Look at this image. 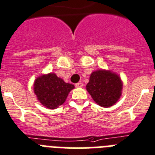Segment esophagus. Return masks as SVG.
I'll list each match as a JSON object with an SVG mask.
<instances>
[{"mask_svg": "<svg viewBox=\"0 0 155 155\" xmlns=\"http://www.w3.org/2000/svg\"><path fill=\"white\" fill-rule=\"evenodd\" d=\"M76 87H78V88H79V87H83V83H77L76 84Z\"/></svg>", "mask_w": 155, "mask_h": 155, "instance_id": "esophagus-1", "label": "esophagus"}]
</instances>
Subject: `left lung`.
Returning <instances> with one entry per match:
<instances>
[{
	"mask_svg": "<svg viewBox=\"0 0 155 155\" xmlns=\"http://www.w3.org/2000/svg\"><path fill=\"white\" fill-rule=\"evenodd\" d=\"M122 87L123 83L118 74L111 70L98 69L91 74L86 88L98 105L108 107L119 100Z\"/></svg>",
	"mask_w": 155,
	"mask_h": 155,
	"instance_id": "left-lung-1",
	"label": "left lung"
}]
</instances>
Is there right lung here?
I'll list each match as a JSON object with an SVG mask.
<instances>
[{
	"label": "right lung",
	"mask_w": 155,
	"mask_h": 155,
	"mask_svg": "<svg viewBox=\"0 0 155 155\" xmlns=\"http://www.w3.org/2000/svg\"><path fill=\"white\" fill-rule=\"evenodd\" d=\"M74 88V85L65 83L53 72L38 76L33 83V91L37 100L49 109H55L63 104Z\"/></svg>",
	"instance_id": "right-lung-1"
}]
</instances>
